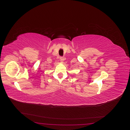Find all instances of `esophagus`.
Wrapping results in <instances>:
<instances>
[{
	"label": "esophagus",
	"instance_id": "obj_1",
	"mask_svg": "<svg viewBox=\"0 0 130 130\" xmlns=\"http://www.w3.org/2000/svg\"><path fill=\"white\" fill-rule=\"evenodd\" d=\"M60 60L61 62H63L64 60V57L63 56H61L60 57Z\"/></svg>",
	"mask_w": 130,
	"mask_h": 130
}]
</instances>
